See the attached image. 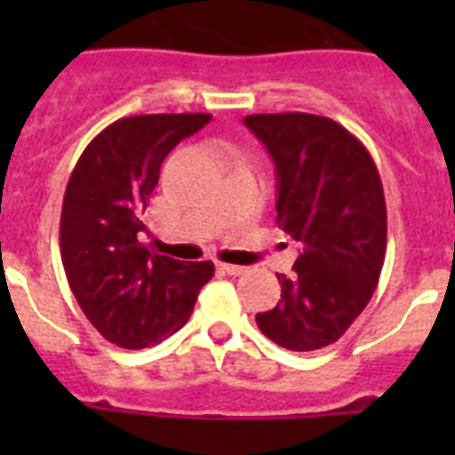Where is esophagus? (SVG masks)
Here are the masks:
<instances>
[{
  "mask_svg": "<svg viewBox=\"0 0 455 455\" xmlns=\"http://www.w3.org/2000/svg\"><path fill=\"white\" fill-rule=\"evenodd\" d=\"M220 268H223L228 275H241V273L246 271V267H236V264H220Z\"/></svg>",
  "mask_w": 455,
  "mask_h": 455,
  "instance_id": "34e87169",
  "label": "esophagus"
}]
</instances>
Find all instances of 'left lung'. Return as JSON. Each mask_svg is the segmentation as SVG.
<instances>
[{"mask_svg":"<svg viewBox=\"0 0 455 455\" xmlns=\"http://www.w3.org/2000/svg\"><path fill=\"white\" fill-rule=\"evenodd\" d=\"M275 166V223L299 243L280 300L255 316L277 347L335 344L371 300L387 248L383 182L367 148L339 123L312 114L243 118Z\"/></svg>","mask_w":455,"mask_h":455,"instance_id":"1","label":"left lung"}]
</instances>
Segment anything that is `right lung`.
<instances>
[{
  "label": "right lung",
  "mask_w": 455,
  "mask_h": 455,
  "mask_svg": "<svg viewBox=\"0 0 455 455\" xmlns=\"http://www.w3.org/2000/svg\"><path fill=\"white\" fill-rule=\"evenodd\" d=\"M209 114L120 118L79 156L61 209V259L68 283L100 335L123 348H146L180 331L212 262H180L143 243L146 209L159 168Z\"/></svg>",
  "instance_id": "right-lung-1"
}]
</instances>
